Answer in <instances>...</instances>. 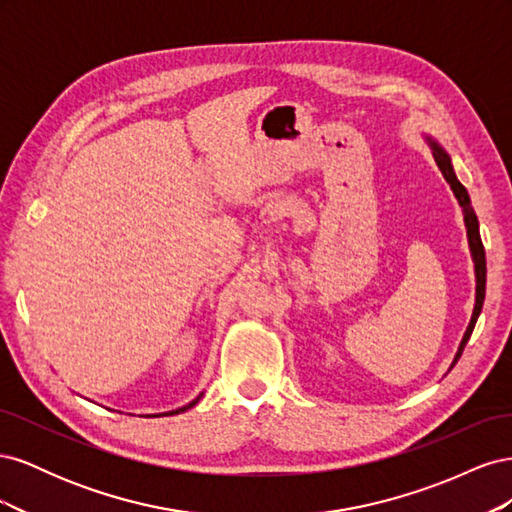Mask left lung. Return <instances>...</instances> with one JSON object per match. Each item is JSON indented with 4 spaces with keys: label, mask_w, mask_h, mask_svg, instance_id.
<instances>
[{
    "label": "left lung",
    "mask_w": 512,
    "mask_h": 512,
    "mask_svg": "<svg viewBox=\"0 0 512 512\" xmlns=\"http://www.w3.org/2000/svg\"><path fill=\"white\" fill-rule=\"evenodd\" d=\"M431 149H433V158H436L440 170L444 179L451 183V190L453 194L457 196L459 205L463 207V218H466V226H468V239H470V250H472V256H474V267H476V305H474V314H472V320L468 324V331L466 335H463L461 344H459V350H457V356L453 365L459 361V356L463 352V348H466L468 339L474 331V324L478 320V314L480 309H483V303H485V284H487V260H485V247H483V241H480V232H478V220H476V213L470 205V196L466 192V188L459 183V179L455 177V170H453V164H451V158L446 156L444 149L438 145V143H431Z\"/></svg>",
    "instance_id": "8db88e82"
}]
</instances>
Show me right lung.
I'll return each instance as SVG.
<instances>
[{
	"mask_svg": "<svg viewBox=\"0 0 512 512\" xmlns=\"http://www.w3.org/2000/svg\"><path fill=\"white\" fill-rule=\"evenodd\" d=\"M198 399H200V397H196V399L192 401V404H188V406H185V408H179V410H175V412H170V414H179V412H185V410H188V408L196 406V404H198Z\"/></svg>",
	"mask_w": 512,
	"mask_h": 512,
	"instance_id": "1",
	"label": "right lung"
}]
</instances>
